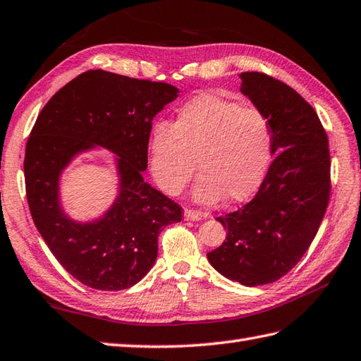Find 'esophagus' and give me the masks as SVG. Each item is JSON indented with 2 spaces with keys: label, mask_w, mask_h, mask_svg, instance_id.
<instances>
[{
  "label": "esophagus",
  "mask_w": 361,
  "mask_h": 361,
  "mask_svg": "<svg viewBox=\"0 0 361 361\" xmlns=\"http://www.w3.org/2000/svg\"><path fill=\"white\" fill-rule=\"evenodd\" d=\"M183 218H185V221H201V219L207 218V214L185 208V210H183Z\"/></svg>",
  "instance_id": "obj_1"
}]
</instances>
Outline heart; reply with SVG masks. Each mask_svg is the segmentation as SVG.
<instances>
[{"mask_svg":"<svg viewBox=\"0 0 361 361\" xmlns=\"http://www.w3.org/2000/svg\"><path fill=\"white\" fill-rule=\"evenodd\" d=\"M271 156L267 117L255 108L216 95L185 103L174 125L159 122L149 131V171L159 188L178 196L196 170L197 204L250 199L266 178Z\"/></svg>","mask_w":361,"mask_h":361,"instance_id":"obj_1","label":"heart"}]
</instances>
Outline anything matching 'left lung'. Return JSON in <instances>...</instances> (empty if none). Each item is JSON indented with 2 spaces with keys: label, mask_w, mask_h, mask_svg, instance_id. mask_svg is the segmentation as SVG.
<instances>
[{
  "label": "left lung",
  "mask_w": 361,
  "mask_h": 361,
  "mask_svg": "<svg viewBox=\"0 0 361 361\" xmlns=\"http://www.w3.org/2000/svg\"><path fill=\"white\" fill-rule=\"evenodd\" d=\"M241 80L269 120L275 160L250 202L216 218L227 236L207 258L222 276L256 287L284 276L314 241L329 202L331 157L324 128L298 92L259 72Z\"/></svg>",
  "instance_id": "obj_1"
}]
</instances>
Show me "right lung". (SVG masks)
Listing matches in <instances>:
<instances>
[{"label":"right lung","instance_id":"obj_1","mask_svg":"<svg viewBox=\"0 0 361 361\" xmlns=\"http://www.w3.org/2000/svg\"><path fill=\"white\" fill-rule=\"evenodd\" d=\"M179 90L92 69L71 80L38 114L24 157L32 219L68 274L97 290L137 284L157 258V238L180 222L182 208L143 179L151 122ZM115 154L118 196L99 219L72 220L62 210L61 176L78 156Z\"/></svg>","mask_w":361,"mask_h":361}]
</instances>
